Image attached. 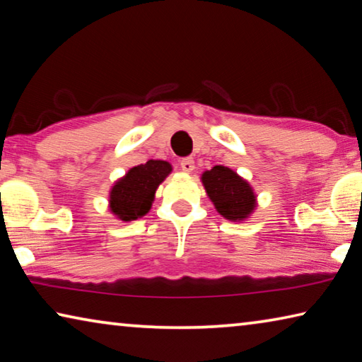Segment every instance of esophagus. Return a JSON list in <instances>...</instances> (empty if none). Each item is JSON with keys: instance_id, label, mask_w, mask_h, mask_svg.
<instances>
[{"instance_id": "34e87169", "label": "esophagus", "mask_w": 362, "mask_h": 362, "mask_svg": "<svg viewBox=\"0 0 362 362\" xmlns=\"http://www.w3.org/2000/svg\"><path fill=\"white\" fill-rule=\"evenodd\" d=\"M180 168H182L183 173H187V174L193 173V170H194V161H193V158H183L182 161H180Z\"/></svg>"}]
</instances>
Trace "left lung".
<instances>
[{"instance_id":"obj_1","label":"left lung","mask_w":362,"mask_h":362,"mask_svg":"<svg viewBox=\"0 0 362 362\" xmlns=\"http://www.w3.org/2000/svg\"><path fill=\"white\" fill-rule=\"evenodd\" d=\"M204 189L220 216L244 222L257 207V196L247 180L226 166H214L201 175Z\"/></svg>"}]
</instances>
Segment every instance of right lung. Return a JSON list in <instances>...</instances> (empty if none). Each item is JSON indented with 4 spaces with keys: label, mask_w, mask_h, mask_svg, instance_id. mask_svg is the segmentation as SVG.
<instances>
[{
    "label": "right lung",
    "mask_w": 362,
    "mask_h": 362,
    "mask_svg": "<svg viewBox=\"0 0 362 362\" xmlns=\"http://www.w3.org/2000/svg\"><path fill=\"white\" fill-rule=\"evenodd\" d=\"M170 173L173 166L161 159H150L129 169L110 189V212L122 222L144 217L151 209L158 187Z\"/></svg>",
    "instance_id": "obj_1"
}]
</instances>
